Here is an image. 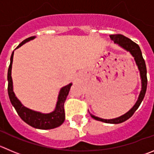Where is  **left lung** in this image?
<instances>
[{
	"label": "left lung",
	"mask_w": 154,
	"mask_h": 154,
	"mask_svg": "<svg viewBox=\"0 0 154 154\" xmlns=\"http://www.w3.org/2000/svg\"><path fill=\"white\" fill-rule=\"evenodd\" d=\"M109 37L111 38V40H112L116 44L119 45L121 48H122L125 51H128L131 54L132 57H134V59L135 61L136 64L137 66V68H138L139 71H140V80H141V90H140V94L138 96V99H137L135 104L134 105L133 107L128 112H127L125 114L119 116V117L112 119H104L97 117V116H93L90 112H89V113L91 116V117L93 119H94L95 120L100 121V122H103L105 123H109V124H120V123H122L124 122H125L126 120L130 119L133 116L134 113L135 112L136 110L138 109L140 103H141L143 98H144L145 93H146V86H147L146 67L144 59L143 58L141 51H140V48L138 45L136 44L135 42H134L130 38L124 36L123 35H121V34L110 35Z\"/></svg>",
	"instance_id": "left-lung-1"
}]
</instances>
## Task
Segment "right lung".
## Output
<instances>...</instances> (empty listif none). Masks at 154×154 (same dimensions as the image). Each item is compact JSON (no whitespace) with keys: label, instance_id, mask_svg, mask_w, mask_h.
<instances>
[{"label":"right lung","instance_id":"obj_1","mask_svg":"<svg viewBox=\"0 0 154 154\" xmlns=\"http://www.w3.org/2000/svg\"><path fill=\"white\" fill-rule=\"evenodd\" d=\"M35 38V36H31L23 40L20 44L19 45L17 48L22 46L26 42H28L30 40H32ZM16 48V49H17ZM14 53L13 51L11 57V64L8 72V95H9L10 100L11 104L15 108L16 111L18 113L19 116L24 121L26 124L32 127L38 129H43V130H48V129L55 128L58 126L61 125L65 119V113H64V105L67 97L68 96L70 87L72 86V83L64 86L60 90L57 101L56 103L55 109L54 111L50 113H42L40 112L34 111L29 108L26 107L21 103V102L16 97L14 92V87H13V80L11 77V70H12L13 58H14Z\"/></svg>","mask_w":154,"mask_h":154}]
</instances>
